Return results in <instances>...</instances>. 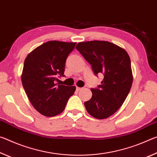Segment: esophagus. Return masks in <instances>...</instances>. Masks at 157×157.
I'll return each mask as SVG.
<instances>
[{
	"mask_svg": "<svg viewBox=\"0 0 157 157\" xmlns=\"http://www.w3.org/2000/svg\"><path fill=\"white\" fill-rule=\"evenodd\" d=\"M82 89L80 88V87H77V88H76V90H77V91H80V90H82Z\"/></svg>",
	"mask_w": 157,
	"mask_h": 157,
	"instance_id": "34e87169",
	"label": "esophagus"
}]
</instances>
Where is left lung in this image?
I'll list each match as a JSON object with an SVG mask.
<instances>
[{"mask_svg":"<svg viewBox=\"0 0 157 157\" xmlns=\"http://www.w3.org/2000/svg\"><path fill=\"white\" fill-rule=\"evenodd\" d=\"M76 49L91 65L95 75H104L101 84L91 89L92 97L84 102L86 109L95 118H109L123 104L132 87L129 55L125 50L105 41L80 42Z\"/></svg>","mask_w":157,"mask_h":157,"instance_id":"left-lung-1","label":"left lung"}]
</instances>
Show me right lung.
<instances>
[{
  "label": "right lung",
  "mask_w": 157,
  "mask_h": 157,
  "mask_svg": "<svg viewBox=\"0 0 157 157\" xmlns=\"http://www.w3.org/2000/svg\"><path fill=\"white\" fill-rule=\"evenodd\" d=\"M76 43L50 41L41 45L25 59L21 81L34 108L42 115L55 116L64 110L75 86L56 84L63 77L65 63Z\"/></svg>",
  "instance_id": "right-lung-1"
}]
</instances>
